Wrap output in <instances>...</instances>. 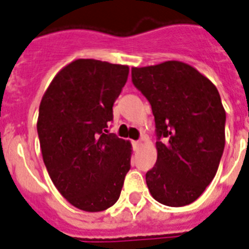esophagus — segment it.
Listing matches in <instances>:
<instances>
[{
	"instance_id": "esophagus-1",
	"label": "esophagus",
	"mask_w": 249,
	"mask_h": 249,
	"mask_svg": "<svg viewBox=\"0 0 249 249\" xmlns=\"http://www.w3.org/2000/svg\"><path fill=\"white\" fill-rule=\"evenodd\" d=\"M131 144H133V148H134V151H137V149H139V147L142 145V143L139 142V141H134V142H131Z\"/></svg>"
}]
</instances>
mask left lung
<instances>
[{"label": "left lung", "mask_w": 249, "mask_h": 249, "mask_svg": "<svg viewBox=\"0 0 249 249\" xmlns=\"http://www.w3.org/2000/svg\"><path fill=\"white\" fill-rule=\"evenodd\" d=\"M131 82L152 107L156 165L145 181L152 197L170 207L195 202L215 178L225 147L219 90L180 61L131 69Z\"/></svg>", "instance_id": "left-lung-1"}]
</instances>
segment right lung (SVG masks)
<instances>
[{
	"instance_id": "add662e5",
	"label": "right lung",
	"mask_w": 249,
	"mask_h": 249,
	"mask_svg": "<svg viewBox=\"0 0 249 249\" xmlns=\"http://www.w3.org/2000/svg\"><path fill=\"white\" fill-rule=\"evenodd\" d=\"M129 68L79 58L54 76L40 101L37 131L54 187L83 211L108 209L130 170L128 141L108 133Z\"/></svg>"
}]
</instances>
